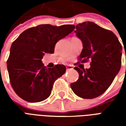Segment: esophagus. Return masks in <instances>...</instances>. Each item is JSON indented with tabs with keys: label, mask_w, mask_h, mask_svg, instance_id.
<instances>
[{
	"label": "esophagus",
	"mask_w": 126,
	"mask_h": 126,
	"mask_svg": "<svg viewBox=\"0 0 126 126\" xmlns=\"http://www.w3.org/2000/svg\"><path fill=\"white\" fill-rule=\"evenodd\" d=\"M73 69H74V68H73V67H72L71 65H67V66H66V69H67V71H68V70H72Z\"/></svg>",
	"instance_id": "34e87169"
}]
</instances>
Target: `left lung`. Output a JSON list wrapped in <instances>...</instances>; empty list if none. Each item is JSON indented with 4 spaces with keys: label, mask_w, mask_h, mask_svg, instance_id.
I'll return each instance as SVG.
<instances>
[{
    "label": "left lung",
    "mask_w": 126,
    "mask_h": 126,
    "mask_svg": "<svg viewBox=\"0 0 126 126\" xmlns=\"http://www.w3.org/2000/svg\"><path fill=\"white\" fill-rule=\"evenodd\" d=\"M75 33L83 44L79 59L92 61L89 69L74 67L79 78L70 86L79 97L94 98L108 89L120 70L122 44L114 33L91 21L77 25Z\"/></svg>",
    "instance_id": "8db88e82"
}]
</instances>
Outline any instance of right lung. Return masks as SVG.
<instances>
[{"mask_svg": "<svg viewBox=\"0 0 126 126\" xmlns=\"http://www.w3.org/2000/svg\"><path fill=\"white\" fill-rule=\"evenodd\" d=\"M74 29V25H39L23 32L13 42L7 69L11 84L19 97L37 103L49 96L54 82L65 73L66 67L56 65L47 68L42 59L45 53L52 54L56 43Z\"/></svg>", "mask_w": 126, "mask_h": 126, "instance_id": "obj_1", "label": "right lung"}]
</instances>
